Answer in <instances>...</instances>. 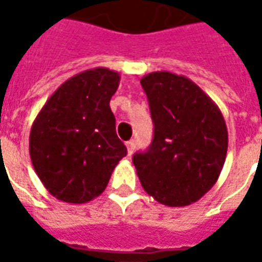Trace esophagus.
I'll return each mask as SVG.
<instances>
[{
	"label": "esophagus",
	"mask_w": 262,
	"mask_h": 262,
	"mask_svg": "<svg viewBox=\"0 0 262 262\" xmlns=\"http://www.w3.org/2000/svg\"><path fill=\"white\" fill-rule=\"evenodd\" d=\"M126 150H128V155H133L134 153V150H136V140L126 141Z\"/></svg>",
	"instance_id": "1"
}]
</instances>
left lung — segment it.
Listing matches in <instances>:
<instances>
[{"label":"left lung","instance_id":"1","mask_svg":"<svg viewBox=\"0 0 262 262\" xmlns=\"http://www.w3.org/2000/svg\"><path fill=\"white\" fill-rule=\"evenodd\" d=\"M155 136L133 163L148 195L167 207L198 201L217 182L227 153V126L219 106L185 76L155 71L141 78Z\"/></svg>","mask_w":262,"mask_h":262}]
</instances>
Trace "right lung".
<instances>
[{"mask_svg": "<svg viewBox=\"0 0 262 262\" xmlns=\"http://www.w3.org/2000/svg\"><path fill=\"white\" fill-rule=\"evenodd\" d=\"M119 80V73L105 67L81 71L58 87L35 118L29 137L32 165L56 200L92 201L126 156L109 106Z\"/></svg>", "mask_w": 262, "mask_h": 262, "instance_id": "add662e5", "label": "right lung"}]
</instances>
